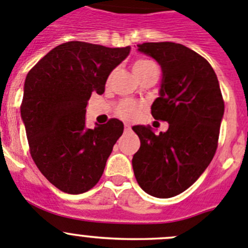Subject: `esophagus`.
Wrapping results in <instances>:
<instances>
[{
    "label": "esophagus",
    "mask_w": 248,
    "mask_h": 248,
    "mask_svg": "<svg viewBox=\"0 0 248 248\" xmlns=\"http://www.w3.org/2000/svg\"><path fill=\"white\" fill-rule=\"evenodd\" d=\"M124 129H131V124H124Z\"/></svg>",
    "instance_id": "34e87169"
}]
</instances>
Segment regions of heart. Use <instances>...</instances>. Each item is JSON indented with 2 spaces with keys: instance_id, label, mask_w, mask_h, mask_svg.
<instances>
[{
  "instance_id": "b5f03b06",
  "label": "heart",
  "mask_w": 248,
  "mask_h": 248,
  "mask_svg": "<svg viewBox=\"0 0 248 248\" xmlns=\"http://www.w3.org/2000/svg\"><path fill=\"white\" fill-rule=\"evenodd\" d=\"M154 64L155 63L149 61V60H138V61H136L135 63H133V72H135L136 75V73L143 71V69H145L147 67L154 66ZM140 108H142V106H140V104H136L133 103V101L129 100H124L120 104L119 108H117V112H119L120 116L124 117V119L131 120L138 116V113L140 112Z\"/></svg>"
}]
</instances>
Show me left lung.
<instances>
[{
  "instance_id": "obj_1",
  "label": "left lung",
  "mask_w": 248,
  "mask_h": 248,
  "mask_svg": "<svg viewBox=\"0 0 248 248\" xmlns=\"http://www.w3.org/2000/svg\"><path fill=\"white\" fill-rule=\"evenodd\" d=\"M137 46L161 67L152 115L169 128L155 135L150 126L132 127L140 140L132 166L143 191L170 198L192 186L212 161L224 116L223 95L209 62L191 48L170 41Z\"/></svg>"
}]
</instances>
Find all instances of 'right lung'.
Masks as SVG:
<instances>
[{
  "label": "right lung",
  "instance_id": "obj_1",
  "mask_svg": "<svg viewBox=\"0 0 248 248\" xmlns=\"http://www.w3.org/2000/svg\"><path fill=\"white\" fill-rule=\"evenodd\" d=\"M129 51V46L69 41L52 48L27 75L20 116L30 154L62 192L79 194L95 186L122 136L120 120L92 129L85 126V112L92 93L105 92L108 77Z\"/></svg>",
  "mask_w": 248,
  "mask_h": 248
}]
</instances>
